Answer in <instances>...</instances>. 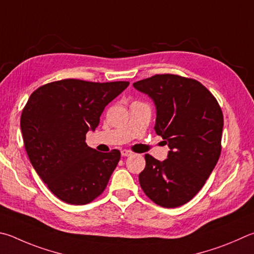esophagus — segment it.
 Returning <instances> with one entry per match:
<instances>
[{"instance_id": "34e87169", "label": "esophagus", "mask_w": 254, "mask_h": 254, "mask_svg": "<svg viewBox=\"0 0 254 254\" xmlns=\"http://www.w3.org/2000/svg\"><path fill=\"white\" fill-rule=\"evenodd\" d=\"M121 154H122V156H131L133 154V152L130 150H122Z\"/></svg>"}]
</instances>
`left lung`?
I'll return each instance as SVG.
<instances>
[{
	"instance_id": "obj_1",
	"label": "left lung",
	"mask_w": 254,
	"mask_h": 254,
	"mask_svg": "<svg viewBox=\"0 0 254 254\" xmlns=\"http://www.w3.org/2000/svg\"><path fill=\"white\" fill-rule=\"evenodd\" d=\"M154 101L155 132L170 147L163 162L145 154L140 186L155 204L177 207L193 199L221 154L223 114L206 87L190 77L155 74L133 83Z\"/></svg>"
}]
</instances>
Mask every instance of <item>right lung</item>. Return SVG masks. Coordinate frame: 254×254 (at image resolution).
<instances>
[{
    "instance_id": "1",
    "label": "right lung",
    "mask_w": 254,
    "mask_h": 254,
    "mask_svg": "<svg viewBox=\"0 0 254 254\" xmlns=\"http://www.w3.org/2000/svg\"><path fill=\"white\" fill-rule=\"evenodd\" d=\"M130 84L65 79L36 89L21 115L27 156L50 191L68 204L83 205L102 194L121 158L87 146L104 108Z\"/></svg>"
}]
</instances>
